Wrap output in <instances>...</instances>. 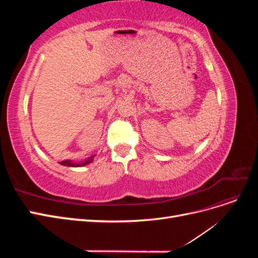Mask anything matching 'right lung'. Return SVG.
Instances as JSON below:
<instances>
[{
    "mask_svg": "<svg viewBox=\"0 0 258 258\" xmlns=\"http://www.w3.org/2000/svg\"><path fill=\"white\" fill-rule=\"evenodd\" d=\"M92 160H93V156H92V157H90L88 160H86V161L81 162V163H74V162H71L70 160L61 161L60 163H61V165H63V166H67V167H83V166L88 165V163H90Z\"/></svg>",
    "mask_w": 258,
    "mask_h": 258,
    "instance_id": "right-lung-1",
    "label": "right lung"
}]
</instances>
